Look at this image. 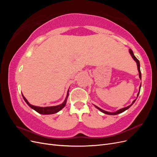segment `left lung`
<instances>
[{
    "label": "left lung",
    "mask_w": 157,
    "mask_h": 157,
    "mask_svg": "<svg viewBox=\"0 0 157 157\" xmlns=\"http://www.w3.org/2000/svg\"><path fill=\"white\" fill-rule=\"evenodd\" d=\"M129 52H130V54H131V56H132V58L134 59V61H136V63H137V70H138V71H139V77H140V79H141V71H140V61H139V60H138V59H137L136 58V56H134V53H133V51H132L131 49H130V50H129ZM140 88H141V85H140V91H139L138 94H137V97H138V96H139V94H140ZM136 99H135V100L133 101V102L132 103L131 105H130L129 106H128V107H124V108H122V109H119V110H118L117 111H116V112H115V113H110V112H108V111H105L103 110V109H100V108L98 107H97V106H96V105H94V106L96 107L98 109H99V111H101V112H102V113H103L107 114V115H118V114H119V113H122V112H124V111H125L126 110H127L128 109H129V108H130V107L133 105V104H134V103L136 101Z\"/></svg>",
    "instance_id": "1"
}]
</instances>
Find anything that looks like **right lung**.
Here are the masks:
<instances>
[{"instance_id":"obj_1","label":"right lung","mask_w":157,"mask_h":157,"mask_svg":"<svg viewBox=\"0 0 157 157\" xmlns=\"http://www.w3.org/2000/svg\"><path fill=\"white\" fill-rule=\"evenodd\" d=\"M68 96H69V90L67 92V96H66V98L65 99V101L63 102V103H61V104H60V105H57V106L42 107H37V106L31 105V104L28 102L26 98L23 96V95L22 94L23 98L25 100V101L27 103V105H29L31 108H32L33 109H34V110L36 111L37 113L42 114V115H50V114H54V113H58L60 110H61V109H62L66 105V102H67V99L68 98Z\"/></svg>"}]
</instances>
